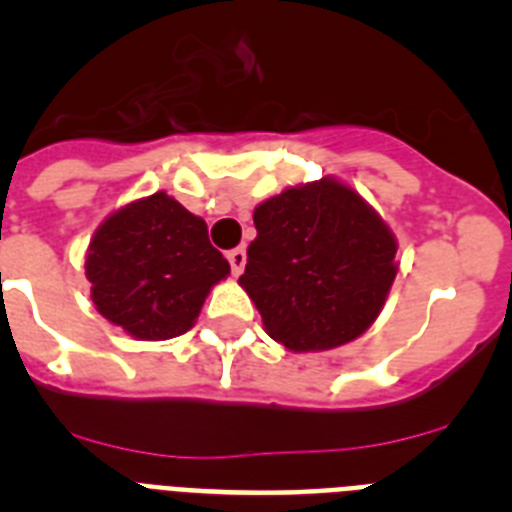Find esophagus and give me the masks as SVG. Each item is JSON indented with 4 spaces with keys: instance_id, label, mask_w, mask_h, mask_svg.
Returning a JSON list of instances; mask_svg holds the SVG:
<instances>
[{
    "instance_id": "34e87169",
    "label": "esophagus",
    "mask_w": 512,
    "mask_h": 512,
    "mask_svg": "<svg viewBox=\"0 0 512 512\" xmlns=\"http://www.w3.org/2000/svg\"><path fill=\"white\" fill-rule=\"evenodd\" d=\"M228 261H230V269H233V274H241L243 266H246V248L238 246V248H233V251H228Z\"/></svg>"
}]
</instances>
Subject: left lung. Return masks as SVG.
<instances>
[{"instance_id": "left-lung-1", "label": "left lung", "mask_w": 512, "mask_h": 512, "mask_svg": "<svg viewBox=\"0 0 512 512\" xmlns=\"http://www.w3.org/2000/svg\"><path fill=\"white\" fill-rule=\"evenodd\" d=\"M256 238L238 279L274 341L328 351L377 320L397 277V241L336 179L289 187L253 212Z\"/></svg>"}]
</instances>
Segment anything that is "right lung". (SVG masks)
Here are the masks:
<instances>
[{
    "instance_id": "obj_1",
    "label": "right lung",
    "mask_w": 512,
    "mask_h": 512,
    "mask_svg": "<svg viewBox=\"0 0 512 512\" xmlns=\"http://www.w3.org/2000/svg\"><path fill=\"white\" fill-rule=\"evenodd\" d=\"M84 269L99 315L138 341L187 333L210 289L230 274L205 220L166 192L112 212L89 243Z\"/></svg>"
}]
</instances>
